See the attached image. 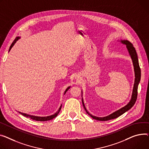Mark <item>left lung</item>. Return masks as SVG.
Wrapping results in <instances>:
<instances>
[{"mask_svg":"<svg viewBox=\"0 0 149 149\" xmlns=\"http://www.w3.org/2000/svg\"><path fill=\"white\" fill-rule=\"evenodd\" d=\"M120 42L126 45V48L127 49V51L130 53V55L131 56V57L132 58L133 65H134V72H135V81H134V87H133V91H132V94L131 96V99L130 101L129 102V103L126 105L125 107L120 108L119 110H118L111 114L108 115L105 117H96L95 116H93L91 113H89L87 109L84 105V101H83V91L81 92V97H82V102L83 105L84 107V110H86V113L90 116L91 117H92L93 119L97 120H100V121H107L111 119H114V118H116L122 115L123 113L127 111L128 110H130V109L134 106L135 104L136 98H137V91H138V84H139V83L140 81V79H141V69L139 66V63H138V56L136 52V50L135 48L134 47L133 45L130 42L127 40H121Z\"/></svg>","mask_w":149,"mask_h":149,"instance_id":"1","label":"left lung"}]
</instances>
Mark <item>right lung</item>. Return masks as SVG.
<instances>
[{
    "label": "right lung",
    "mask_w": 149,
    "mask_h": 149,
    "mask_svg": "<svg viewBox=\"0 0 149 149\" xmlns=\"http://www.w3.org/2000/svg\"><path fill=\"white\" fill-rule=\"evenodd\" d=\"M20 38V37H19V36H18V37H17L15 39V40L13 41V42L12 43V44L11 45V46H10V47H9V52L11 50V49L12 48V47L14 45V44L16 43V42L18 40V39ZM71 87V86H69L66 90H65V92H64V95H65V93H66V92L69 90V88ZM61 108H62V105H61V107H60V108H58V111L56 113H54V114H53V115H51V116H46V117H39V116H32V115H30V114H26V113H21V112H19V111H18L19 112V113H20L21 114H22L23 116H25V117H29V118H31V119H32V120H36V121H41V122H44V121H47V120H52V119H53V118H55L57 115H58V114L59 113V112H60V111H61Z\"/></svg>",
    "instance_id": "1"
}]
</instances>
